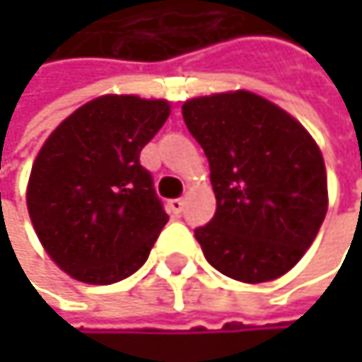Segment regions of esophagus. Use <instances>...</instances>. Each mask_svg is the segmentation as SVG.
I'll use <instances>...</instances> for the list:
<instances>
[{
  "label": "esophagus",
  "mask_w": 362,
  "mask_h": 362,
  "mask_svg": "<svg viewBox=\"0 0 362 362\" xmlns=\"http://www.w3.org/2000/svg\"><path fill=\"white\" fill-rule=\"evenodd\" d=\"M182 209H184V201H182V199H172V201H170V211H172L174 216H180Z\"/></svg>",
  "instance_id": "obj_1"
}]
</instances>
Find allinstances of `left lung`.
<instances>
[{
  "instance_id": "obj_1",
  "label": "left lung",
  "mask_w": 362,
  "mask_h": 362,
  "mask_svg": "<svg viewBox=\"0 0 362 362\" xmlns=\"http://www.w3.org/2000/svg\"><path fill=\"white\" fill-rule=\"evenodd\" d=\"M182 115L216 194L214 218L194 230L207 262L252 285L283 276L325 220L319 144L296 117L247 90L190 98Z\"/></svg>"
}]
</instances>
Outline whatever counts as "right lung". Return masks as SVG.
<instances>
[{"label":"right lung","instance_id":"right-lung-1","mask_svg":"<svg viewBox=\"0 0 362 362\" xmlns=\"http://www.w3.org/2000/svg\"><path fill=\"white\" fill-rule=\"evenodd\" d=\"M172 112L168 100L105 94L71 112L39 148L27 207L54 264L88 285H110L148 257L170 216L140 151Z\"/></svg>","mask_w":362,"mask_h":362}]
</instances>
